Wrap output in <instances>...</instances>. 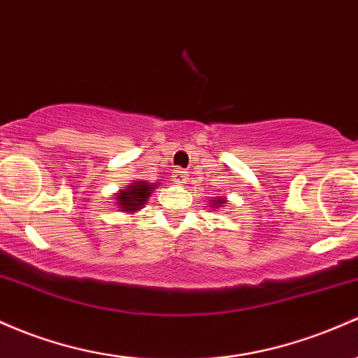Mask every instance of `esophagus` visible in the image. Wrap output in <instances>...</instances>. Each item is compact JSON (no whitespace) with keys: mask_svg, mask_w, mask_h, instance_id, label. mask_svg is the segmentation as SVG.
Returning <instances> with one entry per match:
<instances>
[{"mask_svg":"<svg viewBox=\"0 0 358 358\" xmlns=\"http://www.w3.org/2000/svg\"><path fill=\"white\" fill-rule=\"evenodd\" d=\"M173 180H175L176 183H185V180H187V171H183V170H175V171H173Z\"/></svg>","mask_w":358,"mask_h":358,"instance_id":"1","label":"esophagus"}]
</instances>
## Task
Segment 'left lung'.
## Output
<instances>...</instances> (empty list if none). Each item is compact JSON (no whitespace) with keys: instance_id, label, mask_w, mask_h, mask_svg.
<instances>
[{"instance_id":"1","label":"left lung","mask_w":358,"mask_h":358,"mask_svg":"<svg viewBox=\"0 0 358 358\" xmlns=\"http://www.w3.org/2000/svg\"><path fill=\"white\" fill-rule=\"evenodd\" d=\"M222 203H226V200H224V197H219V199L210 200V206L214 207V209H219V207H222Z\"/></svg>"}]
</instances>
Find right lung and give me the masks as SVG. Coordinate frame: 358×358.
Here are the masks:
<instances>
[{"label":"right lung","instance_id":"right-lung-1","mask_svg":"<svg viewBox=\"0 0 358 358\" xmlns=\"http://www.w3.org/2000/svg\"><path fill=\"white\" fill-rule=\"evenodd\" d=\"M155 190V185H148L146 182H136L124 187L115 195L117 206L124 212H136L146 203L149 195Z\"/></svg>","mask_w":358,"mask_h":358}]
</instances>
